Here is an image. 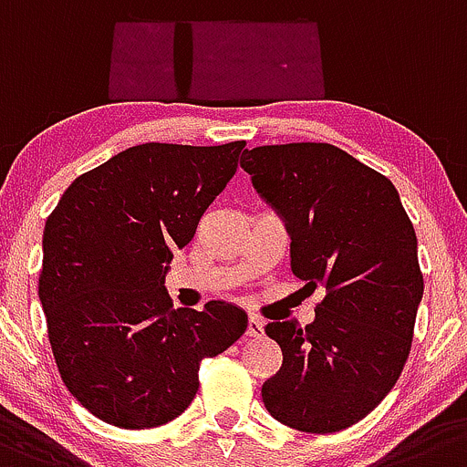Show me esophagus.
<instances>
[{
	"instance_id": "34e87169",
	"label": "esophagus",
	"mask_w": 467,
	"mask_h": 467,
	"mask_svg": "<svg viewBox=\"0 0 467 467\" xmlns=\"http://www.w3.org/2000/svg\"><path fill=\"white\" fill-rule=\"evenodd\" d=\"M265 330V323L258 317H249V326H246V337H260Z\"/></svg>"
}]
</instances>
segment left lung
<instances>
[{
  "instance_id": "1",
  "label": "left lung",
  "mask_w": 467,
  "mask_h": 467,
  "mask_svg": "<svg viewBox=\"0 0 467 467\" xmlns=\"http://www.w3.org/2000/svg\"><path fill=\"white\" fill-rule=\"evenodd\" d=\"M242 167L285 223L293 275L326 288L309 326L265 327L284 354L263 384L265 407L296 431L354 426L410 356L423 296L414 225L396 186L333 144L258 146Z\"/></svg>"
}]
</instances>
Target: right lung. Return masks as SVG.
<instances>
[{"instance_id":"add662e5","label":"right lung","mask_w":467,"mask_h":467,"mask_svg":"<svg viewBox=\"0 0 467 467\" xmlns=\"http://www.w3.org/2000/svg\"><path fill=\"white\" fill-rule=\"evenodd\" d=\"M244 141L140 144L74 179L44 228L39 300L69 393L102 421L155 428L186 410L197 369L246 330L212 300L171 309L165 275L237 171Z\"/></svg>"}]
</instances>
